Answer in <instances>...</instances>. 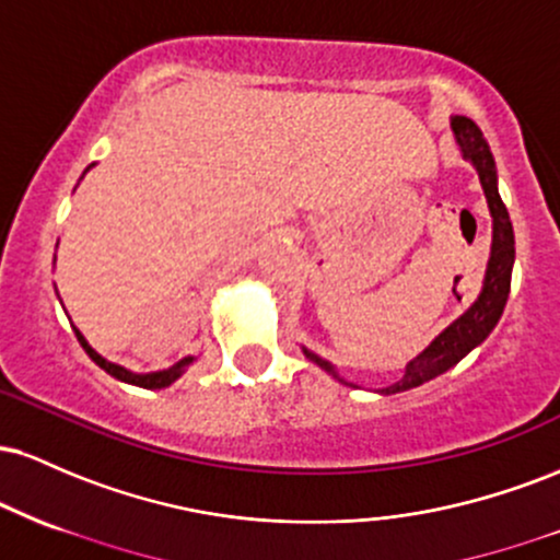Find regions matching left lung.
Here are the masks:
<instances>
[{"mask_svg":"<svg viewBox=\"0 0 560 560\" xmlns=\"http://www.w3.org/2000/svg\"><path fill=\"white\" fill-rule=\"evenodd\" d=\"M453 131L455 139H458L460 155L468 163H474V168L479 173L481 189H485L487 202H490V213H492V255H490V266H487V276H485V289H481L479 300L474 302L471 307L455 320L453 326H447L440 337L434 339L427 350L421 352L416 361L408 363L405 369V376L392 387L382 389L384 395H395V392H405L413 389L419 384L429 382V378L445 374L447 369H453L460 358L468 355L474 347L481 345L487 339V334L494 329L500 316H503V307L508 300V292H511V268H513V226L511 218H508V210L503 205V199L498 195V186H494V160L490 147H487L485 137H481L479 126L474 124L471 118H453ZM305 355L311 358L313 363H318L320 369H326L329 374L337 376V371L331 369L324 358L313 355L311 350H305ZM339 378V376H337Z\"/></svg>","mask_w":560,"mask_h":560,"instance_id":"8db88e82","label":"left lung"}]
</instances>
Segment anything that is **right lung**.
<instances>
[{
  "mask_svg": "<svg viewBox=\"0 0 560 560\" xmlns=\"http://www.w3.org/2000/svg\"><path fill=\"white\" fill-rule=\"evenodd\" d=\"M73 331H75V337H79V342H81L83 350H86V355L92 358V361L100 365V369H105L107 374L115 376V378H120V382L137 384V387H144V389H163V387H168V384L176 382V378L182 376L191 363H195V358H184V361H178L176 365H171V369L155 371V374H131V371L120 369V365L105 361V358H102L100 352H94L92 347H89L86 339H83V334L79 329H73Z\"/></svg>",
  "mask_w": 560,
  "mask_h": 560,
  "instance_id": "1",
  "label": "right lung"
}]
</instances>
